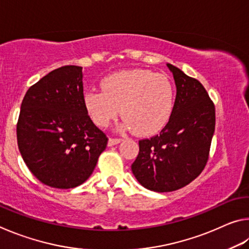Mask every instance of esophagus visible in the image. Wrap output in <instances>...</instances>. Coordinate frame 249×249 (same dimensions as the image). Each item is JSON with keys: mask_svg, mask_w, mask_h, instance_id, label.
<instances>
[{"mask_svg": "<svg viewBox=\"0 0 249 249\" xmlns=\"http://www.w3.org/2000/svg\"><path fill=\"white\" fill-rule=\"evenodd\" d=\"M121 142H122L121 138H109L107 145H108L109 147H112V146H115V145H117V144H120Z\"/></svg>", "mask_w": 249, "mask_h": 249, "instance_id": "34e87169", "label": "esophagus"}]
</instances>
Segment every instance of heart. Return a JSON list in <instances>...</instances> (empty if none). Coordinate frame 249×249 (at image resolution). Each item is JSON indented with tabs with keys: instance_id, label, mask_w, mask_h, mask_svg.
I'll list each match as a JSON object with an SVG mask.
<instances>
[{
	"instance_id": "1",
	"label": "heart",
	"mask_w": 249,
	"mask_h": 249,
	"mask_svg": "<svg viewBox=\"0 0 249 249\" xmlns=\"http://www.w3.org/2000/svg\"><path fill=\"white\" fill-rule=\"evenodd\" d=\"M102 91L90 90L83 96L88 114L98 126H107L119 115L126 127L141 136L154 135L170 120L174 90L166 77L148 70L120 71L105 77Z\"/></svg>"
}]
</instances>
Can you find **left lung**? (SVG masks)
Instances as JSON below:
<instances>
[{
  "label": "left lung",
  "mask_w": 249,
  "mask_h": 249,
  "mask_svg": "<svg viewBox=\"0 0 249 249\" xmlns=\"http://www.w3.org/2000/svg\"><path fill=\"white\" fill-rule=\"evenodd\" d=\"M167 67L177 88L170 120L159 135L140 141L132 165L138 182L156 192L178 190L201 174L215 129V107L204 87L177 67Z\"/></svg>",
  "instance_id": "left-lung-1"
}]
</instances>
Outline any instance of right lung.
I'll list each match as a JSON object with an SVG mask.
<instances>
[{
  "mask_svg": "<svg viewBox=\"0 0 249 249\" xmlns=\"http://www.w3.org/2000/svg\"><path fill=\"white\" fill-rule=\"evenodd\" d=\"M82 67L46 74L25 94L16 126L24 162L40 182L70 189L92 175L107 137L83 103Z\"/></svg>",
  "mask_w": 249,
  "mask_h": 249,
  "instance_id": "obj_1",
  "label": "right lung"
}]
</instances>
